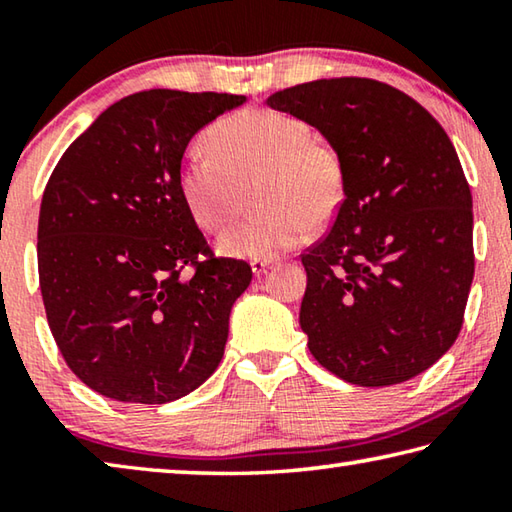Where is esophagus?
<instances>
[{
  "instance_id": "34e87169",
  "label": "esophagus",
  "mask_w": 512,
  "mask_h": 512,
  "mask_svg": "<svg viewBox=\"0 0 512 512\" xmlns=\"http://www.w3.org/2000/svg\"><path fill=\"white\" fill-rule=\"evenodd\" d=\"M273 262H275V259H253V262H250V266H253V273L255 275H262V273L268 271V268L273 266Z\"/></svg>"
}]
</instances>
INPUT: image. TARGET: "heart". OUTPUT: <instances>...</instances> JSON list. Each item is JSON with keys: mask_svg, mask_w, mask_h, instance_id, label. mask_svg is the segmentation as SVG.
<instances>
[{"mask_svg": "<svg viewBox=\"0 0 512 512\" xmlns=\"http://www.w3.org/2000/svg\"><path fill=\"white\" fill-rule=\"evenodd\" d=\"M210 155H192L178 169V189L194 221L221 232L253 192L259 210L219 239L225 255L273 259L329 223L345 196L339 151L311 137L305 121L271 108H246L205 133Z\"/></svg>", "mask_w": 512, "mask_h": 512, "instance_id": "obj_1", "label": "heart"}]
</instances>
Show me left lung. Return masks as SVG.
I'll use <instances>...</instances> for the list:
<instances>
[{
  "label": "left lung",
  "instance_id": "1",
  "mask_svg": "<svg viewBox=\"0 0 512 512\" xmlns=\"http://www.w3.org/2000/svg\"><path fill=\"white\" fill-rule=\"evenodd\" d=\"M339 151L345 196L307 248L300 327L320 366L393 386L452 348L474 277L472 194L452 140L409 94L343 76L266 99Z\"/></svg>",
  "mask_w": 512,
  "mask_h": 512
}]
</instances>
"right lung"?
<instances>
[{
  "mask_svg": "<svg viewBox=\"0 0 512 512\" xmlns=\"http://www.w3.org/2000/svg\"><path fill=\"white\" fill-rule=\"evenodd\" d=\"M244 101L131 94L101 112L51 173L38 219L42 302L69 370L99 395L173 402L219 368L230 309L253 271L214 257L180 196L178 169L189 140Z\"/></svg>",
  "mask_w": 512,
  "mask_h": 512,
  "instance_id": "obj_1",
  "label": "right lung"
}]
</instances>
